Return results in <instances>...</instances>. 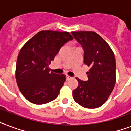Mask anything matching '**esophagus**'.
Here are the masks:
<instances>
[{
  "label": "esophagus",
  "mask_w": 131,
  "mask_h": 131,
  "mask_svg": "<svg viewBox=\"0 0 131 131\" xmlns=\"http://www.w3.org/2000/svg\"><path fill=\"white\" fill-rule=\"evenodd\" d=\"M71 78V77L68 76V75H67V76H66V79H67V80H69V79H70Z\"/></svg>",
  "instance_id": "34e87169"
}]
</instances>
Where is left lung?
I'll use <instances>...</instances> for the list:
<instances>
[{
	"label": "left lung",
	"mask_w": 131,
	"mask_h": 131,
	"mask_svg": "<svg viewBox=\"0 0 131 131\" xmlns=\"http://www.w3.org/2000/svg\"><path fill=\"white\" fill-rule=\"evenodd\" d=\"M83 49V62L90 67L88 80L76 78L78 87L73 90V98L86 108H97L108 100L116 83V60L110 46L93 31L71 32Z\"/></svg>",
	"instance_id": "8db88e82"
}]
</instances>
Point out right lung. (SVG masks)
<instances>
[{"label": "right lung", "instance_id": "right-lung-1", "mask_svg": "<svg viewBox=\"0 0 131 131\" xmlns=\"http://www.w3.org/2000/svg\"><path fill=\"white\" fill-rule=\"evenodd\" d=\"M73 36L69 32L41 31L25 43L18 55L15 77L23 96L30 102L43 104L58 97L65 75L50 72L49 64Z\"/></svg>", "mask_w": 131, "mask_h": 131}]
</instances>
